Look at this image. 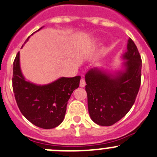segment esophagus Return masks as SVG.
Wrapping results in <instances>:
<instances>
[{
  "label": "esophagus",
  "instance_id": "obj_1",
  "mask_svg": "<svg viewBox=\"0 0 157 157\" xmlns=\"http://www.w3.org/2000/svg\"><path fill=\"white\" fill-rule=\"evenodd\" d=\"M80 87H85L86 86V81H85L84 78H82L81 80H80Z\"/></svg>",
  "mask_w": 157,
  "mask_h": 157
}]
</instances>
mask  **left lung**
Instances as JSON below:
<instances>
[{"label":"left lung","mask_w":157,"mask_h":157,"mask_svg":"<svg viewBox=\"0 0 157 157\" xmlns=\"http://www.w3.org/2000/svg\"><path fill=\"white\" fill-rule=\"evenodd\" d=\"M126 70L116 76L97 68L86 75V91L91 119L99 126H109L124 117L135 102L141 84L142 59L136 45L128 40L123 55Z\"/></svg>","instance_id":"obj_1"}]
</instances>
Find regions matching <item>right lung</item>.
<instances>
[{
    "label": "right lung",
    "instance_id": "add662e5",
    "mask_svg": "<svg viewBox=\"0 0 157 157\" xmlns=\"http://www.w3.org/2000/svg\"><path fill=\"white\" fill-rule=\"evenodd\" d=\"M80 78L79 75L62 77L51 84L37 86L22 75L19 52L13 63L12 86L17 106L28 121L42 129H53L62 123L68 99L79 86Z\"/></svg>",
    "mask_w": 157,
    "mask_h": 157
}]
</instances>
